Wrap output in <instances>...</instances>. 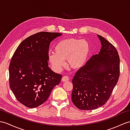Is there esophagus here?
<instances>
[{
	"mask_svg": "<svg viewBox=\"0 0 130 130\" xmlns=\"http://www.w3.org/2000/svg\"><path fill=\"white\" fill-rule=\"evenodd\" d=\"M69 80V77L67 75L63 76L62 78V82H67Z\"/></svg>",
	"mask_w": 130,
	"mask_h": 130,
	"instance_id": "obj_1",
	"label": "esophagus"
}]
</instances>
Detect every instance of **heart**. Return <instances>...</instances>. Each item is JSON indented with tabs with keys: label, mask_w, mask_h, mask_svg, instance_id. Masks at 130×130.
<instances>
[{
	"label": "heart",
	"mask_w": 130,
	"mask_h": 130,
	"mask_svg": "<svg viewBox=\"0 0 130 130\" xmlns=\"http://www.w3.org/2000/svg\"><path fill=\"white\" fill-rule=\"evenodd\" d=\"M90 45L86 40L75 38L61 40L55 47V52H50L48 61L56 72L66 66L64 60L70 68L77 69L83 67L90 53Z\"/></svg>",
	"instance_id": "b5f03b06"
}]
</instances>
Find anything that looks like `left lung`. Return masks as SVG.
<instances>
[{"instance_id":"left-lung-1","label":"left lung","mask_w":130,"mask_h":130,"mask_svg":"<svg viewBox=\"0 0 130 130\" xmlns=\"http://www.w3.org/2000/svg\"><path fill=\"white\" fill-rule=\"evenodd\" d=\"M102 47L72 79V100L77 108L96 109L105 104L115 87L120 75L118 52L111 43L97 35Z\"/></svg>"}]
</instances>
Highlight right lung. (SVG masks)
<instances>
[{
    "instance_id": "right-lung-1",
    "label": "right lung",
    "mask_w": 130,
    "mask_h": 130,
    "mask_svg": "<svg viewBox=\"0 0 130 130\" xmlns=\"http://www.w3.org/2000/svg\"><path fill=\"white\" fill-rule=\"evenodd\" d=\"M40 32L24 40L16 50L9 65V85L17 99L29 108L41 105L59 84L62 75L48 66L51 42L62 35Z\"/></svg>"
}]
</instances>
